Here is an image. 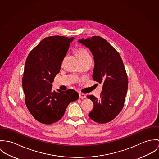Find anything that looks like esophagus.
Wrapping results in <instances>:
<instances>
[{
	"label": "esophagus",
	"instance_id": "34e87169",
	"mask_svg": "<svg viewBox=\"0 0 159 159\" xmlns=\"http://www.w3.org/2000/svg\"><path fill=\"white\" fill-rule=\"evenodd\" d=\"M87 98V96H86L85 94L79 93V98H80V99H84V98Z\"/></svg>",
	"mask_w": 159,
	"mask_h": 159
}]
</instances>
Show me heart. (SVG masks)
<instances>
[{"instance_id": "b5f03b06", "label": "heart", "mask_w": 159, "mask_h": 159, "mask_svg": "<svg viewBox=\"0 0 159 159\" xmlns=\"http://www.w3.org/2000/svg\"><path fill=\"white\" fill-rule=\"evenodd\" d=\"M74 52L77 55V56L79 57V60L81 62L86 61L88 59L91 58V57H90L89 53L84 48H77L75 49Z\"/></svg>"}]
</instances>
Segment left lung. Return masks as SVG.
Instances as JSON below:
<instances>
[{"mask_svg":"<svg viewBox=\"0 0 159 159\" xmlns=\"http://www.w3.org/2000/svg\"><path fill=\"white\" fill-rule=\"evenodd\" d=\"M78 41L93 54L94 67L93 79L102 85L101 98L88 95L94 107L89 117L98 123L113 120L121 111L128 88V79L119 53L105 39L93 36Z\"/></svg>","mask_w":159,"mask_h":159,"instance_id":"left-lung-1","label":"left lung"}]
</instances>
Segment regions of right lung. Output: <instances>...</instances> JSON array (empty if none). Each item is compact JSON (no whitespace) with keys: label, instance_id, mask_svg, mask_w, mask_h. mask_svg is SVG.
<instances>
[{"label":"right lung","instance_id":"right-lung-1","mask_svg":"<svg viewBox=\"0 0 159 159\" xmlns=\"http://www.w3.org/2000/svg\"><path fill=\"white\" fill-rule=\"evenodd\" d=\"M74 37L52 36L43 39L29 53L25 64L22 88L26 106L38 121L51 124L64 115L70 103L79 98L74 89H52Z\"/></svg>","mask_w":159,"mask_h":159}]
</instances>
